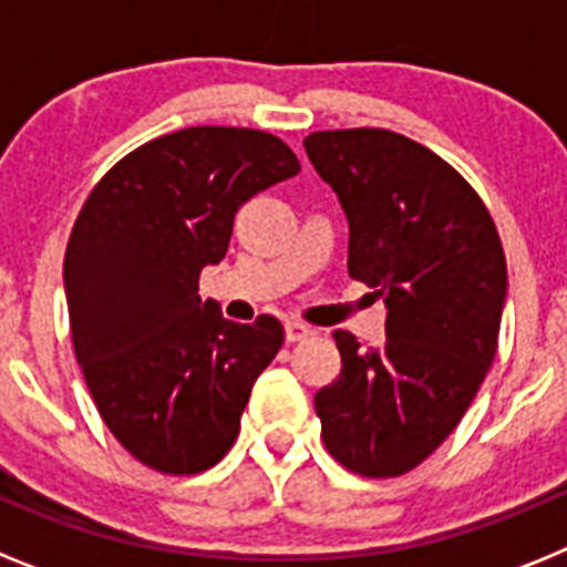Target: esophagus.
Instances as JSON below:
<instances>
[{"label": "esophagus", "mask_w": 567, "mask_h": 567, "mask_svg": "<svg viewBox=\"0 0 567 567\" xmlns=\"http://www.w3.org/2000/svg\"><path fill=\"white\" fill-rule=\"evenodd\" d=\"M284 332H287V343H298V340L309 338V334H312V329L303 327V323H298V320H287Z\"/></svg>", "instance_id": "esophagus-1"}]
</instances>
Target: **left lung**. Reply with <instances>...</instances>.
Instances as JSON below:
<instances>
[{
	"label": "left lung",
	"instance_id": "obj_1",
	"mask_svg": "<svg viewBox=\"0 0 567 567\" xmlns=\"http://www.w3.org/2000/svg\"><path fill=\"white\" fill-rule=\"evenodd\" d=\"M303 147L349 221V275L385 303L378 349L334 332L340 374L315 394L320 437L360 477H400L457 429L494 363L503 240L463 175L405 135L320 130Z\"/></svg>",
	"mask_w": 567,
	"mask_h": 567
}]
</instances>
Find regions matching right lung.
Masks as SVG:
<instances>
[{
  "label": "right lung",
  "instance_id": "1",
  "mask_svg": "<svg viewBox=\"0 0 567 567\" xmlns=\"http://www.w3.org/2000/svg\"><path fill=\"white\" fill-rule=\"evenodd\" d=\"M298 169L272 133L187 127L124 155L87 195L64 252L70 334L99 414L147 468L198 474L233 449L284 327L233 323L198 278L227 255L240 204Z\"/></svg>",
  "mask_w": 567,
  "mask_h": 567
}]
</instances>
